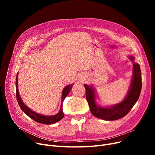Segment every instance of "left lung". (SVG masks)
<instances>
[{
  "label": "left lung",
  "instance_id": "8db88e82",
  "mask_svg": "<svg viewBox=\"0 0 155 155\" xmlns=\"http://www.w3.org/2000/svg\"><path fill=\"white\" fill-rule=\"evenodd\" d=\"M129 58L133 61V75L128 92L124 99L112 106L102 107L97 104L94 88L92 86L84 85L86 91V99L92 114L101 119L105 120H114L123 118L131 110L137 101L141 93L142 82L141 71L140 64L134 62L133 56H129Z\"/></svg>",
  "mask_w": 155,
  "mask_h": 155
}]
</instances>
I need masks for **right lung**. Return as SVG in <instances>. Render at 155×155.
<instances>
[{"label":"right lung","mask_w":155,"mask_h":155,"mask_svg":"<svg viewBox=\"0 0 155 155\" xmlns=\"http://www.w3.org/2000/svg\"><path fill=\"white\" fill-rule=\"evenodd\" d=\"M18 75L19 73L18 72L17 73V76H16V80H15V88H16V97H17V100L18 102L19 105V106L21 109V110L26 114L27 116H28L30 118L32 119H33L35 120L37 123H41V124H52L54 123H57L61 119H62L64 117V114L63 112V103L64 100V99L66 98L67 96L70 93L71 89L72 88L73 84H70L69 85H67L65 87L62 92V95H61V107L60 110L58 112V113H57L54 116H44L39 114L38 113H36L34 112L33 110H32L30 109L28 106L24 104L22 102L19 93V90H18Z\"/></svg>","instance_id":"1"}]
</instances>
